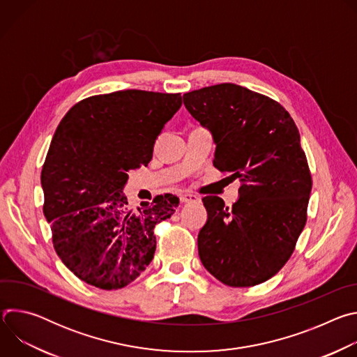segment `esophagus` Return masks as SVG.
<instances>
[{"instance_id": "esophagus-1", "label": "esophagus", "mask_w": 357, "mask_h": 357, "mask_svg": "<svg viewBox=\"0 0 357 357\" xmlns=\"http://www.w3.org/2000/svg\"><path fill=\"white\" fill-rule=\"evenodd\" d=\"M181 202L182 203H189V202H200V197L193 193H183L181 195Z\"/></svg>"}]
</instances>
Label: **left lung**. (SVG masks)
I'll return each instance as SVG.
<instances>
[{"mask_svg": "<svg viewBox=\"0 0 357 357\" xmlns=\"http://www.w3.org/2000/svg\"><path fill=\"white\" fill-rule=\"evenodd\" d=\"M183 105L213 134V165L241 182L231 208L203 197L200 261L229 287L261 284L289 260L307 223L312 176L299 131L278 101L233 83L185 93Z\"/></svg>", "mask_w": 357, "mask_h": 357, "instance_id": "1", "label": "left lung"}]
</instances>
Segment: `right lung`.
Listing matches in <instances>:
<instances>
[{"instance_id": "right-lung-1", "label": "right lung", "mask_w": 357, "mask_h": 357, "mask_svg": "<svg viewBox=\"0 0 357 357\" xmlns=\"http://www.w3.org/2000/svg\"><path fill=\"white\" fill-rule=\"evenodd\" d=\"M181 106V93L121 90L83 98L59 123L40 172L43 215L59 259L82 281L120 289L154 259V227L179 197L160 195L134 209L123 188Z\"/></svg>"}]
</instances>
